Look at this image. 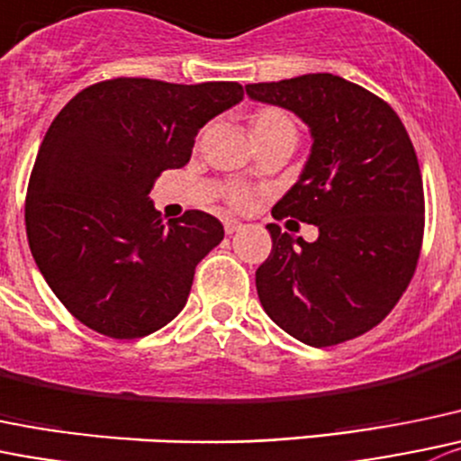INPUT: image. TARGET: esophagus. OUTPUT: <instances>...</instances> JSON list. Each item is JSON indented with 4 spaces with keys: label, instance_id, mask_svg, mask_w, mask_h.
<instances>
[{
    "label": "esophagus",
    "instance_id": "34e87169",
    "mask_svg": "<svg viewBox=\"0 0 461 461\" xmlns=\"http://www.w3.org/2000/svg\"><path fill=\"white\" fill-rule=\"evenodd\" d=\"M240 227H243V222H240V221H231V218H227V221H225L227 234H234V231H239Z\"/></svg>",
    "mask_w": 461,
    "mask_h": 461
}]
</instances>
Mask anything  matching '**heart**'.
Wrapping results in <instances>:
<instances>
[{
  "label": "heart",
  "instance_id": "obj_1",
  "mask_svg": "<svg viewBox=\"0 0 461 461\" xmlns=\"http://www.w3.org/2000/svg\"><path fill=\"white\" fill-rule=\"evenodd\" d=\"M249 132H252L257 144L284 140V137H290V140L297 137V128H294L293 119L279 107H258V110H254L252 117H249ZM227 203L236 209H245L249 204V194L245 189L234 186L227 194Z\"/></svg>",
  "mask_w": 461,
  "mask_h": 461
}]
</instances>
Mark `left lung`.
<instances>
[{
    "label": "left lung",
    "mask_w": 461,
    "mask_h": 461,
    "mask_svg": "<svg viewBox=\"0 0 461 461\" xmlns=\"http://www.w3.org/2000/svg\"><path fill=\"white\" fill-rule=\"evenodd\" d=\"M249 98L294 112L312 146L299 180L272 207L315 225L312 243L270 222L257 270L263 311L311 347L354 339L385 320L417 270L423 180L399 114L333 74L245 85Z\"/></svg>",
    "instance_id": "left-lung-1"
}]
</instances>
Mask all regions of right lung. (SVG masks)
<instances>
[{"mask_svg":"<svg viewBox=\"0 0 461 461\" xmlns=\"http://www.w3.org/2000/svg\"><path fill=\"white\" fill-rule=\"evenodd\" d=\"M243 98L239 83L112 78L53 119L26 189V236L44 281L96 333L144 338L185 308L195 266L225 236L212 213L164 222L155 180L191 159L195 135Z\"/></svg>","mask_w":461,"mask_h":461,"instance_id":"add662e5","label":"right lung"}]
</instances>
